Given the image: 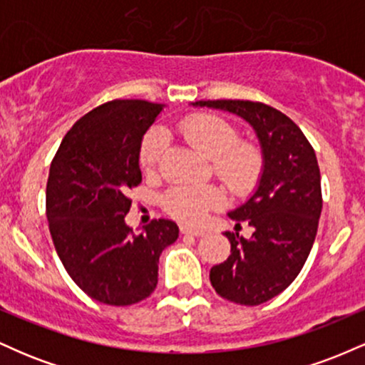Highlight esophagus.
Returning a JSON list of instances; mask_svg holds the SVG:
<instances>
[{
    "instance_id": "obj_1",
    "label": "esophagus",
    "mask_w": 365,
    "mask_h": 365,
    "mask_svg": "<svg viewBox=\"0 0 365 365\" xmlns=\"http://www.w3.org/2000/svg\"><path fill=\"white\" fill-rule=\"evenodd\" d=\"M180 232H182L183 235H194V237H204V235H206V232H204V230L195 228V226H187V225L180 226Z\"/></svg>"
}]
</instances>
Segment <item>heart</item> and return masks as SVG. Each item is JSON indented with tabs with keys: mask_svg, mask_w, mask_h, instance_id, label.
Masks as SVG:
<instances>
[{
	"mask_svg": "<svg viewBox=\"0 0 365 365\" xmlns=\"http://www.w3.org/2000/svg\"><path fill=\"white\" fill-rule=\"evenodd\" d=\"M178 132L194 148L211 159L215 175L230 192L247 195L259 183L264 168L261 149L249 140H240V132L232 121L211 113H194L178 121ZM165 130L150 128L140 142V166L148 173L159 166L165 153ZM223 195L211 185H173L161 197L163 209L183 223H199L212 209L220 207Z\"/></svg>",
	"mask_w": 365,
	"mask_h": 365,
	"instance_id": "heart-1",
	"label": "heart"
}]
</instances>
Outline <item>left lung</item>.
Wrapping results in <instances>:
<instances>
[{"label":"left lung","instance_id":"left-lung-1","mask_svg":"<svg viewBox=\"0 0 365 365\" xmlns=\"http://www.w3.org/2000/svg\"><path fill=\"white\" fill-rule=\"evenodd\" d=\"M195 106L220 108L252 125L262 145L264 171L257 190L244 206L230 212L249 223V240L226 232L232 250L211 267L209 279L217 295L240 305H259L279 295L302 271L322 209L321 173L311 142L282 111L257 101L216 99Z\"/></svg>","mask_w":365,"mask_h":365}]
</instances>
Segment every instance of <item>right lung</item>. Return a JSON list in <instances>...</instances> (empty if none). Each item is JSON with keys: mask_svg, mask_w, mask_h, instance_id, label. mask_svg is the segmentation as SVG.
Wrapping results in <instances>:
<instances>
[{"mask_svg": "<svg viewBox=\"0 0 365 365\" xmlns=\"http://www.w3.org/2000/svg\"><path fill=\"white\" fill-rule=\"evenodd\" d=\"M163 106L113 99L75 121L54 154L46 185V216L66 273L91 299L132 305L158 284L159 255L178 238L171 220L144 232L125 225L139 187L140 142Z\"/></svg>", "mask_w": 365, "mask_h": 365, "instance_id": "1", "label": "right lung"}]
</instances>
